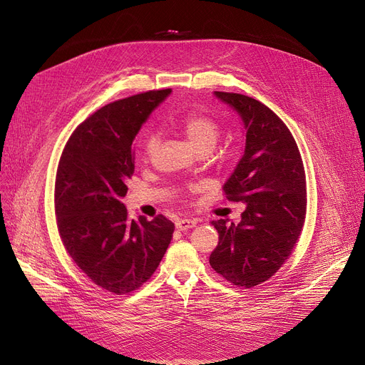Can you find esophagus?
<instances>
[{"label":"esophagus","mask_w":365,"mask_h":365,"mask_svg":"<svg viewBox=\"0 0 365 365\" xmlns=\"http://www.w3.org/2000/svg\"><path fill=\"white\" fill-rule=\"evenodd\" d=\"M197 226V220H192V218H182V220L176 222V227L179 230H187Z\"/></svg>","instance_id":"1"}]
</instances>
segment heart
Masks as SVG:
<instances>
[{"instance_id": "heart-1", "label": "heart", "mask_w": 365, "mask_h": 365, "mask_svg": "<svg viewBox=\"0 0 365 365\" xmlns=\"http://www.w3.org/2000/svg\"><path fill=\"white\" fill-rule=\"evenodd\" d=\"M167 126L170 130L183 135L197 153H210L215 147L218 138H220V126L217 125V121L208 115L198 113H190L183 118L168 121ZM155 145L157 138L154 135H150L147 138V142H145V153H147V155L154 151Z\"/></svg>"}]
</instances>
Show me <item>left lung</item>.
Here are the masks:
<instances>
[{
  "label": "left lung",
  "instance_id": "left-lung-1",
  "mask_svg": "<svg viewBox=\"0 0 365 365\" xmlns=\"http://www.w3.org/2000/svg\"><path fill=\"white\" fill-rule=\"evenodd\" d=\"M214 95L244 121L245 151L223 190L245 211L237 225L227 218L211 222L218 245L210 265L227 282L252 287L280 269L302 232L305 170L292 133L269 107L242 93Z\"/></svg>",
  "mask_w": 365,
  "mask_h": 365
}]
</instances>
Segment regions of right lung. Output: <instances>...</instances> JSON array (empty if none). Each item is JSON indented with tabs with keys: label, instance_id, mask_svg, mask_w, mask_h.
I'll list each match as a JSON object with an SVG mask.
<instances>
[{
	"label": "right lung",
	"instance_id": "right-lung-1",
	"mask_svg": "<svg viewBox=\"0 0 365 365\" xmlns=\"http://www.w3.org/2000/svg\"><path fill=\"white\" fill-rule=\"evenodd\" d=\"M170 92L148 91L95 111L71 133L58 163L54 204L63 245L95 284L115 295L147 282L173 237L164 215L130 220L121 202L135 172L133 139Z\"/></svg>",
	"mask_w": 365,
	"mask_h": 365
}]
</instances>
